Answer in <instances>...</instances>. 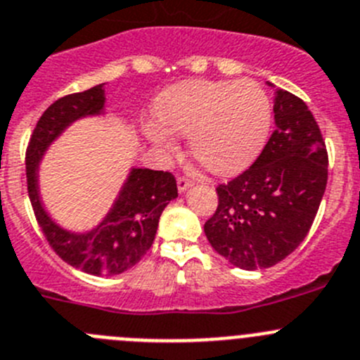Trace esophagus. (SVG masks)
Listing matches in <instances>:
<instances>
[{
	"label": "esophagus",
	"instance_id": "1",
	"mask_svg": "<svg viewBox=\"0 0 360 360\" xmlns=\"http://www.w3.org/2000/svg\"><path fill=\"white\" fill-rule=\"evenodd\" d=\"M192 184H193V181L190 179V177H186V176L177 177V190H179V192H186L188 188L192 186Z\"/></svg>",
	"mask_w": 360,
	"mask_h": 360
}]
</instances>
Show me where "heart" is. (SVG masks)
I'll return each mask as SVG.
<instances>
[{
	"instance_id": "heart-1",
	"label": "heart",
	"mask_w": 360,
	"mask_h": 360,
	"mask_svg": "<svg viewBox=\"0 0 360 360\" xmlns=\"http://www.w3.org/2000/svg\"><path fill=\"white\" fill-rule=\"evenodd\" d=\"M160 125L148 122L145 134L160 150L176 147L172 134L190 136V152L206 170L233 174L248 167L267 141L271 102L252 80L177 84L156 103Z\"/></svg>"
}]
</instances>
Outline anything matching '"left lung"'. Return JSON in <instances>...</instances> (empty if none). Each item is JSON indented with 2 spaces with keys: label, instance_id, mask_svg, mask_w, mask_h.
<instances>
[{
  "label": "left lung",
  "instance_id": "1",
  "mask_svg": "<svg viewBox=\"0 0 360 360\" xmlns=\"http://www.w3.org/2000/svg\"><path fill=\"white\" fill-rule=\"evenodd\" d=\"M274 122L257 161L217 186L219 206L204 224L212 248L245 271L273 267L303 242L328 181V152L307 103L280 89Z\"/></svg>",
  "mask_w": 360,
  "mask_h": 360
}]
</instances>
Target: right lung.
<instances>
[{"mask_svg":"<svg viewBox=\"0 0 360 360\" xmlns=\"http://www.w3.org/2000/svg\"><path fill=\"white\" fill-rule=\"evenodd\" d=\"M103 84L55 100L35 125L27 147V186L32 208L48 244L66 264L89 274H120L134 267L150 249L161 212L177 197L176 177L163 170L132 168L115 206L96 229L84 235L59 228L44 212L37 192L39 161L48 145L75 120L100 115Z\"/></svg>","mask_w":360,"mask_h":360,"instance_id":"right-lung-1","label":"right lung"}]
</instances>
